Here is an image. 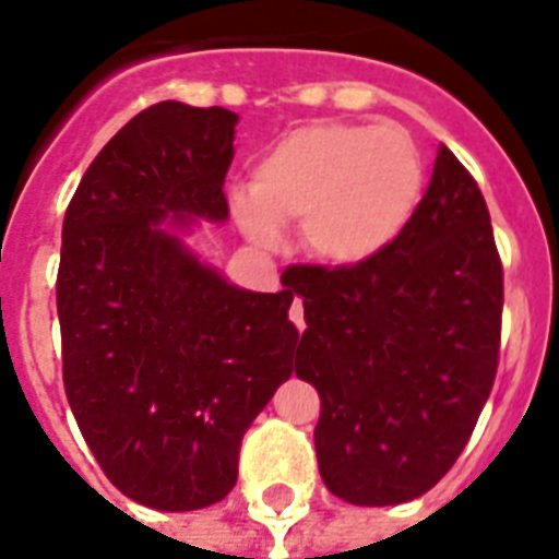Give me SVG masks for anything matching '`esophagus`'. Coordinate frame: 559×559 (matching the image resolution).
Masks as SVG:
<instances>
[{
    "label": "esophagus",
    "instance_id": "obj_1",
    "mask_svg": "<svg viewBox=\"0 0 559 559\" xmlns=\"http://www.w3.org/2000/svg\"><path fill=\"white\" fill-rule=\"evenodd\" d=\"M289 321H293L298 330H304V304H301V298H295L293 307H289Z\"/></svg>",
    "mask_w": 559,
    "mask_h": 559
}]
</instances>
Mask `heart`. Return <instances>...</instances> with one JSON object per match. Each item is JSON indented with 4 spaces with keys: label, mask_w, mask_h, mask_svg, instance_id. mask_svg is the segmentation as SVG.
Masks as SVG:
<instances>
[{
    "label": "heart",
    "mask_w": 559,
    "mask_h": 559,
    "mask_svg": "<svg viewBox=\"0 0 559 559\" xmlns=\"http://www.w3.org/2000/svg\"><path fill=\"white\" fill-rule=\"evenodd\" d=\"M421 198L425 160L405 129L310 122L275 140L252 166V189L229 201L258 247L275 249L284 224H301L316 261L358 266L407 233Z\"/></svg>",
    "instance_id": "obj_1"
}]
</instances>
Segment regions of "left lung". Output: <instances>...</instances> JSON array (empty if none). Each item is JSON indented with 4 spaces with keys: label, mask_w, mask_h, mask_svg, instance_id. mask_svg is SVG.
<instances>
[{
    "label": "left lung",
    "mask_w": 559,
    "mask_h": 559,
    "mask_svg": "<svg viewBox=\"0 0 559 559\" xmlns=\"http://www.w3.org/2000/svg\"><path fill=\"white\" fill-rule=\"evenodd\" d=\"M295 373L321 396V479L353 506L430 491L468 444L500 361L502 264L474 177L439 146L407 233L358 266H293Z\"/></svg>",
    "instance_id": "obj_1"
}]
</instances>
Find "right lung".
I'll return each mask as SVG.
<instances>
[{
  "mask_svg": "<svg viewBox=\"0 0 559 559\" xmlns=\"http://www.w3.org/2000/svg\"><path fill=\"white\" fill-rule=\"evenodd\" d=\"M238 115L166 99L108 140L68 203L62 382L99 468L157 511L221 502L240 439L293 376L295 289H240L174 233L229 217Z\"/></svg>",
  "mask_w": 559,
  "mask_h": 559,
  "instance_id": "right-lung-1",
  "label": "right lung"
}]
</instances>
